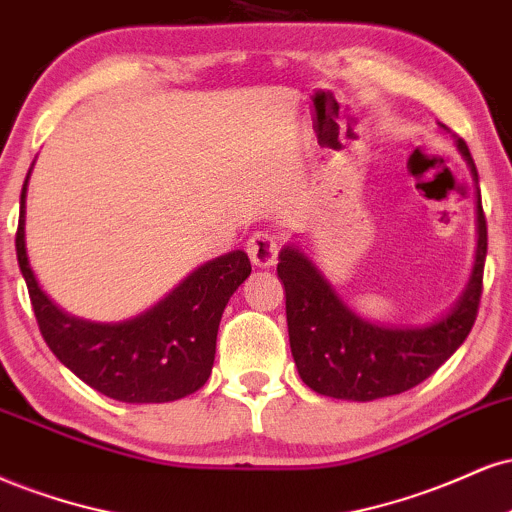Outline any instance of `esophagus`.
<instances>
[{
	"instance_id": "esophagus-1",
	"label": "esophagus",
	"mask_w": 512,
	"mask_h": 512,
	"mask_svg": "<svg viewBox=\"0 0 512 512\" xmlns=\"http://www.w3.org/2000/svg\"><path fill=\"white\" fill-rule=\"evenodd\" d=\"M246 254H249L251 263H254L256 268H270L278 261V242H275L273 234L256 232L254 237L246 242Z\"/></svg>"
}]
</instances>
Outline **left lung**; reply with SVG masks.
I'll return each mask as SVG.
<instances>
[{"label": "left lung", "instance_id": "obj_1", "mask_svg": "<svg viewBox=\"0 0 512 512\" xmlns=\"http://www.w3.org/2000/svg\"><path fill=\"white\" fill-rule=\"evenodd\" d=\"M443 131H448L446 126ZM479 184L470 148L455 138ZM278 278L285 285L287 333L299 376L318 395L369 402L429 378L465 342L477 318L486 261V218L477 186V251L465 290L453 306L424 326H390L362 318L350 309L326 275L297 244L278 256Z\"/></svg>", "mask_w": 512, "mask_h": 512}]
</instances>
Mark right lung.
<instances>
[{
    "label": "right lung",
    "mask_w": 512,
    "mask_h": 512,
    "mask_svg": "<svg viewBox=\"0 0 512 512\" xmlns=\"http://www.w3.org/2000/svg\"><path fill=\"white\" fill-rule=\"evenodd\" d=\"M30 170L21 189L16 256L40 333L54 357L90 388L119 402L150 405L196 393L213 371L222 311L251 275L249 256L237 249L203 263L158 304L124 321H88L66 314L42 292L28 261Z\"/></svg>",
    "instance_id": "right-lung-1"
}]
</instances>
